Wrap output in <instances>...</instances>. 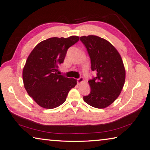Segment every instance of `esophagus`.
I'll return each instance as SVG.
<instances>
[{"label":"esophagus","instance_id":"esophagus-1","mask_svg":"<svg viewBox=\"0 0 150 150\" xmlns=\"http://www.w3.org/2000/svg\"><path fill=\"white\" fill-rule=\"evenodd\" d=\"M83 81H84V78H83L82 77H80V78H78V79H77L78 84H81L82 82H83Z\"/></svg>","mask_w":150,"mask_h":150}]
</instances>
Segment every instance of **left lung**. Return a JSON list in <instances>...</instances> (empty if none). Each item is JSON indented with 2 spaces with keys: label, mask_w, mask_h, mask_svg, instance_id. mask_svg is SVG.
I'll list each match as a JSON object with an SVG mask.
<instances>
[{
  "label": "left lung",
  "mask_w": 150,
  "mask_h": 150,
  "mask_svg": "<svg viewBox=\"0 0 150 150\" xmlns=\"http://www.w3.org/2000/svg\"><path fill=\"white\" fill-rule=\"evenodd\" d=\"M80 41L91 58L96 77L88 80L91 93L84 102L97 109L109 107L119 96L125 80V70L118 51L111 43L96 35L82 36Z\"/></svg>",
  "instance_id": "8db88e82"
}]
</instances>
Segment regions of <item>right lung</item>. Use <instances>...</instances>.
<instances>
[{"instance_id": "add662e5", "label": "right lung", "mask_w": 150, "mask_h": 150, "mask_svg": "<svg viewBox=\"0 0 150 150\" xmlns=\"http://www.w3.org/2000/svg\"><path fill=\"white\" fill-rule=\"evenodd\" d=\"M78 40V36L51 38L38 43L30 53L23 70V80L27 93L40 107H59L76 85V80L59 75L57 71L68 48Z\"/></svg>"}]
</instances>
